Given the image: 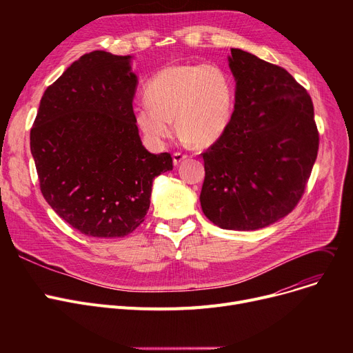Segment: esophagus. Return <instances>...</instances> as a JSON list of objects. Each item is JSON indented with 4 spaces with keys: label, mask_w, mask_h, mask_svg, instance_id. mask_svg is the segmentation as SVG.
<instances>
[{
    "label": "esophagus",
    "mask_w": 353,
    "mask_h": 353,
    "mask_svg": "<svg viewBox=\"0 0 353 353\" xmlns=\"http://www.w3.org/2000/svg\"><path fill=\"white\" fill-rule=\"evenodd\" d=\"M188 157H189L188 154L180 153V152H176V153L173 154V163H174V165H179L181 161H184V160H186Z\"/></svg>",
    "instance_id": "esophagus-1"
}]
</instances>
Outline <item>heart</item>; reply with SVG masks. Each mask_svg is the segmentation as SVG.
<instances>
[{
  "label": "heart",
  "mask_w": 353,
  "mask_h": 353,
  "mask_svg": "<svg viewBox=\"0 0 353 353\" xmlns=\"http://www.w3.org/2000/svg\"><path fill=\"white\" fill-rule=\"evenodd\" d=\"M147 105L134 110L143 134L161 143L179 133L193 145L208 147L226 132L233 111L228 72L214 64H176L159 71L144 85Z\"/></svg>",
  "instance_id": "b5f03b06"
}]
</instances>
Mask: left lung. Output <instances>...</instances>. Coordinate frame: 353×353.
I'll return each instance as SVG.
<instances>
[{"mask_svg":"<svg viewBox=\"0 0 353 353\" xmlns=\"http://www.w3.org/2000/svg\"><path fill=\"white\" fill-rule=\"evenodd\" d=\"M234 111L205 153L200 205L216 226L257 230L289 214L318 157L319 133L307 91L290 74L232 48Z\"/></svg>","mask_w":353,"mask_h":353,"instance_id":"obj_1","label":"left lung"}]
</instances>
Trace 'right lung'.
Returning a JSON list of instances; mask_svg holds the SVG:
<instances>
[{
  "instance_id": "obj_1",
  "label": "right lung",
  "mask_w": 353,
  "mask_h": 353,
  "mask_svg": "<svg viewBox=\"0 0 353 353\" xmlns=\"http://www.w3.org/2000/svg\"><path fill=\"white\" fill-rule=\"evenodd\" d=\"M130 59L100 50L81 55L47 87L30 132L44 199L90 237L136 230L154 177L173 170L170 153L152 154L141 144Z\"/></svg>"
}]
</instances>
